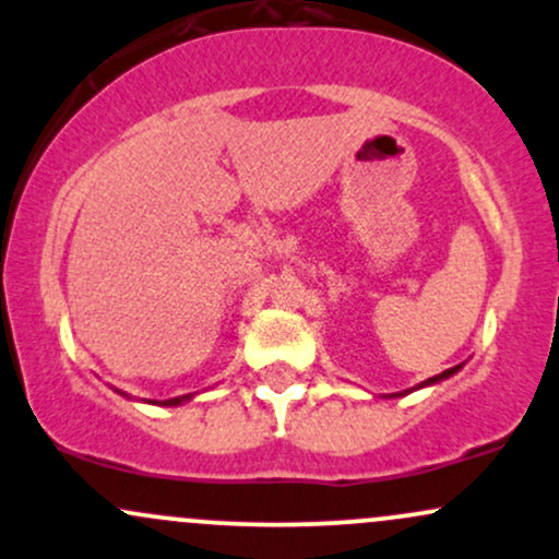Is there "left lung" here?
<instances>
[{
	"label": "left lung",
	"instance_id": "obj_1",
	"mask_svg": "<svg viewBox=\"0 0 559 559\" xmlns=\"http://www.w3.org/2000/svg\"><path fill=\"white\" fill-rule=\"evenodd\" d=\"M463 368V365H454V368H449V370H444V373H439V376H433V378H428V381H423V383H418V386H413V389H407V391H400V394H389V396H404V394H409V391H418V389H426V386H433V383H439V381H447L449 376H454L457 373V370Z\"/></svg>",
	"mask_w": 559,
	"mask_h": 559
}]
</instances>
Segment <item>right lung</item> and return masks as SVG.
<instances>
[{
	"label": "right lung",
	"mask_w": 559,
	"mask_h": 559,
	"mask_svg": "<svg viewBox=\"0 0 559 559\" xmlns=\"http://www.w3.org/2000/svg\"><path fill=\"white\" fill-rule=\"evenodd\" d=\"M120 394H123V391H120ZM123 396H128V394H123ZM191 396L194 394H183V396H173V400H165V402H150V404H163V407H178V404H183V402H189ZM146 402V400H144Z\"/></svg>",
	"instance_id": "obj_1"
}]
</instances>
